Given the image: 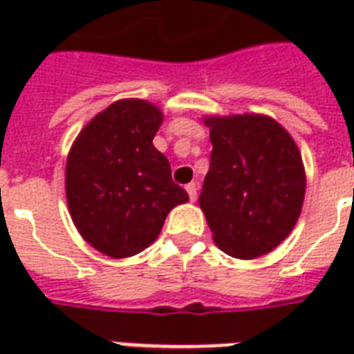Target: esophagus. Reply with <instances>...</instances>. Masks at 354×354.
Wrapping results in <instances>:
<instances>
[{"label": "esophagus", "mask_w": 354, "mask_h": 354, "mask_svg": "<svg viewBox=\"0 0 354 354\" xmlns=\"http://www.w3.org/2000/svg\"><path fill=\"white\" fill-rule=\"evenodd\" d=\"M185 192H187V195H189V199L197 201V184H195V182L185 185Z\"/></svg>", "instance_id": "34e87169"}]
</instances>
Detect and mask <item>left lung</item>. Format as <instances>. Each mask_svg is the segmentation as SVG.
I'll return each instance as SVG.
<instances>
[{
	"mask_svg": "<svg viewBox=\"0 0 354 354\" xmlns=\"http://www.w3.org/2000/svg\"><path fill=\"white\" fill-rule=\"evenodd\" d=\"M210 169L199 205L214 243L241 260L271 252L296 225L305 195L301 155L266 115L208 117Z\"/></svg>",
	"mask_w": 354,
	"mask_h": 354,
	"instance_id": "left-lung-1",
	"label": "left lung"
}]
</instances>
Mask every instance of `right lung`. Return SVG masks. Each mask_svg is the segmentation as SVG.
Wrapping results in <instances>:
<instances>
[{
    "mask_svg": "<svg viewBox=\"0 0 354 354\" xmlns=\"http://www.w3.org/2000/svg\"><path fill=\"white\" fill-rule=\"evenodd\" d=\"M162 113L119 100L80 132L66 162V197L83 239L98 252L129 258L153 243L165 218L189 199L153 146Z\"/></svg>",
    "mask_w": 354,
    "mask_h": 354,
    "instance_id": "1",
    "label": "right lung"
}]
</instances>
